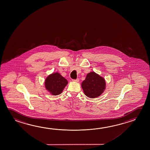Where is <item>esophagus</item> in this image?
Returning a JSON list of instances; mask_svg holds the SVG:
<instances>
[{
  "label": "esophagus",
  "instance_id": "obj_1",
  "mask_svg": "<svg viewBox=\"0 0 150 150\" xmlns=\"http://www.w3.org/2000/svg\"><path fill=\"white\" fill-rule=\"evenodd\" d=\"M72 81H74V82H76V83H78L79 81V79H73Z\"/></svg>",
  "mask_w": 150,
  "mask_h": 150
}]
</instances>
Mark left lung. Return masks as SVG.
Returning a JSON list of instances; mask_svg holds the SVG:
<instances>
[{
	"instance_id": "obj_1",
	"label": "left lung",
	"mask_w": 150,
	"mask_h": 150,
	"mask_svg": "<svg viewBox=\"0 0 150 150\" xmlns=\"http://www.w3.org/2000/svg\"><path fill=\"white\" fill-rule=\"evenodd\" d=\"M84 94L91 98H95L100 96L105 91V79L95 71L87 74L86 79L81 83Z\"/></svg>"
}]
</instances>
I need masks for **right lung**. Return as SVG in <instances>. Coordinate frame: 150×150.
<instances>
[{"instance_id":"1","label":"right lung","mask_w":150,"mask_h":150,"mask_svg":"<svg viewBox=\"0 0 150 150\" xmlns=\"http://www.w3.org/2000/svg\"><path fill=\"white\" fill-rule=\"evenodd\" d=\"M68 83L65 79L58 72H54L47 76L44 81L45 89L50 94L57 96L63 92Z\"/></svg>"}]
</instances>
